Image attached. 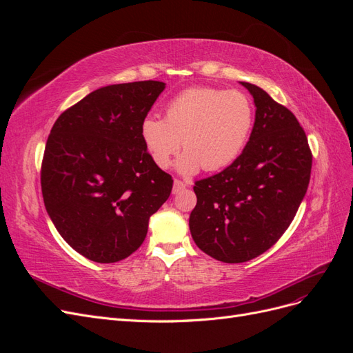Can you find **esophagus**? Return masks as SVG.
I'll return each instance as SVG.
<instances>
[{
    "label": "esophagus",
    "instance_id": "1",
    "mask_svg": "<svg viewBox=\"0 0 353 353\" xmlns=\"http://www.w3.org/2000/svg\"><path fill=\"white\" fill-rule=\"evenodd\" d=\"M185 187H187V185L183 183V181L175 179V181H174V188H172V193H174V194H178L179 191L185 190Z\"/></svg>",
    "mask_w": 353,
    "mask_h": 353
}]
</instances>
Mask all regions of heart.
Instances as JSON below:
<instances>
[{"mask_svg":"<svg viewBox=\"0 0 353 353\" xmlns=\"http://www.w3.org/2000/svg\"><path fill=\"white\" fill-rule=\"evenodd\" d=\"M253 123V103L244 92L196 87L170 100L165 117L145 116L140 135L162 169L183 145L187 152L176 168L183 175H193L200 168L215 172L236 162L249 143Z\"/></svg>","mask_w":353,"mask_h":353,"instance_id":"heart-1","label":"heart"}]
</instances>
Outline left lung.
I'll return each mask as SVG.
<instances>
[{"instance_id": "left-lung-1", "label": "left lung", "mask_w": 353, "mask_h": 353, "mask_svg": "<svg viewBox=\"0 0 353 353\" xmlns=\"http://www.w3.org/2000/svg\"><path fill=\"white\" fill-rule=\"evenodd\" d=\"M254 101V123L243 153L222 172L194 185L191 237L225 263L248 262L279 241L306 194L312 153L296 116L268 92L240 82Z\"/></svg>"}]
</instances>
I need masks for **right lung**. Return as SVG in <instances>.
I'll return each instance as SVG.
<instances>
[{
  "mask_svg": "<svg viewBox=\"0 0 353 353\" xmlns=\"http://www.w3.org/2000/svg\"><path fill=\"white\" fill-rule=\"evenodd\" d=\"M165 82L108 85L63 112L41 168L46 209L72 249L113 263L143 244L172 176L147 153L140 126Z\"/></svg>",
  "mask_w": 353,
  "mask_h": 353,
  "instance_id": "add662e5",
  "label": "right lung"
}]
</instances>
